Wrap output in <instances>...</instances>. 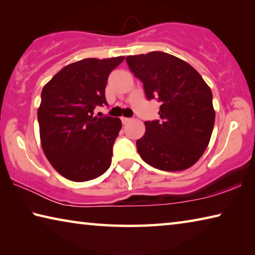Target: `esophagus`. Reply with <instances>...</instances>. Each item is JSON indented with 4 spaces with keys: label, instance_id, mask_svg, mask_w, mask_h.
Listing matches in <instances>:
<instances>
[{
    "label": "esophagus",
    "instance_id": "34e87169",
    "mask_svg": "<svg viewBox=\"0 0 255 255\" xmlns=\"http://www.w3.org/2000/svg\"><path fill=\"white\" fill-rule=\"evenodd\" d=\"M130 122V118H126V117H122V123L123 124H127Z\"/></svg>",
    "mask_w": 255,
    "mask_h": 255
}]
</instances>
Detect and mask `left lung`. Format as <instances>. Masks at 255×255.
Segmentation results:
<instances>
[{"instance_id":"obj_1","label":"left lung","mask_w":255,"mask_h":255,"mask_svg":"<svg viewBox=\"0 0 255 255\" xmlns=\"http://www.w3.org/2000/svg\"><path fill=\"white\" fill-rule=\"evenodd\" d=\"M130 71L143 82L148 100L156 99L159 119L145 122L137 139L140 157L162 171L192 166L209 144L215 124L213 93L187 62L163 51L128 56Z\"/></svg>"}]
</instances>
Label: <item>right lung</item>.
<instances>
[{
  "mask_svg": "<svg viewBox=\"0 0 255 255\" xmlns=\"http://www.w3.org/2000/svg\"><path fill=\"white\" fill-rule=\"evenodd\" d=\"M124 59L79 60L62 68L42 89L38 109L41 146L64 178L84 182L110 167L122 122L108 116L94 117L93 112L96 107L108 105V77Z\"/></svg>",
  "mask_w": 255,
  "mask_h": 255,
  "instance_id": "add662e5",
  "label": "right lung"
}]
</instances>
